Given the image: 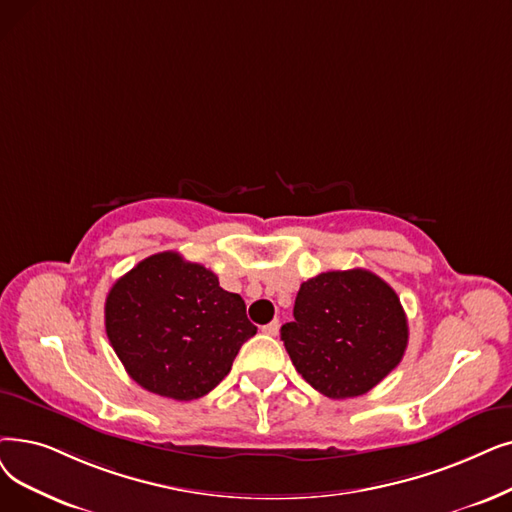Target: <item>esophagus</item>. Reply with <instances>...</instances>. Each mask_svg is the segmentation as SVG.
<instances>
[{"instance_id":"1","label":"esophagus","mask_w":512,"mask_h":512,"mask_svg":"<svg viewBox=\"0 0 512 512\" xmlns=\"http://www.w3.org/2000/svg\"><path fill=\"white\" fill-rule=\"evenodd\" d=\"M278 328H280V322L278 320H272L270 324H265L261 330L265 332V335H270V337H276L278 335Z\"/></svg>"}]
</instances>
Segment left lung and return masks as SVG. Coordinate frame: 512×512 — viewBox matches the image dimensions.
Masks as SVG:
<instances>
[{
	"label": "left lung",
	"instance_id": "1",
	"mask_svg": "<svg viewBox=\"0 0 512 512\" xmlns=\"http://www.w3.org/2000/svg\"><path fill=\"white\" fill-rule=\"evenodd\" d=\"M280 339L303 379L332 399L368 393L402 362L408 320L393 288L355 268L301 284Z\"/></svg>",
	"mask_w": 512,
	"mask_h": 512
}]
</instances>
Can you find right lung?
<instances>
[{
  "instance_id": "right-lung-1",
  "label": "right lung",
  "mask_w": 512,
  "mask_h": 512,
  "mask_svg": "<svg viewBox=\"0 0 512 512\" xmlns=\"http://www.w3.org/2000/svg\"><path fill=\"white\" fill-rule=\"evenodd\" d=\"M104 324L131 379L177 402L224 381L242 343L257 332L240 295L175 251L146 257L113 284Z\"/></svg>"
}]
</instances>
